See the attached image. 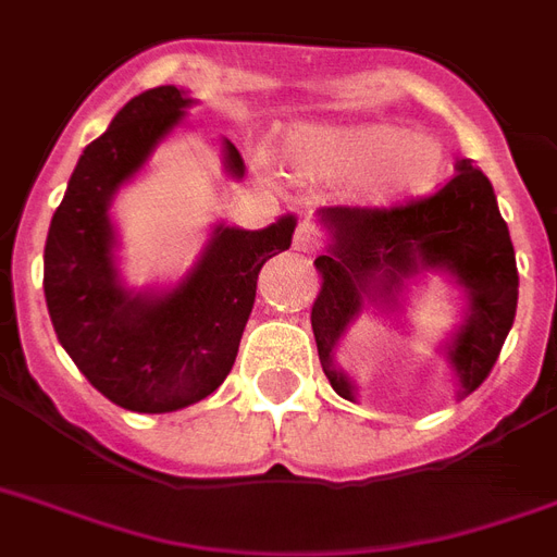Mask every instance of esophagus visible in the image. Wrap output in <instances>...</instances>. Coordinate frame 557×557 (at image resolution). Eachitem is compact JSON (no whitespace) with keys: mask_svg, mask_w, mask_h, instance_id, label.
I'll return each mask as SVG.
<instances>
[{"mask_svg":"<svg viewBox=\"0 0 557 557\" xmlns=\"http://www.w3.org/2000/svg\"><path fill=\"white\" fill-rule=\"evenodd\" d=\"M314 245H318V234H314L312 222H309V219H304V222H300L295 231V251L309 253V251H314Z\"/></svg>","mask_w":557,"mask_h":557,"instance_id":"34e87169","label":"esophagus"}]
</instances>
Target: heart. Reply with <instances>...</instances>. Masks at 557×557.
<instances>
[{
  "instance_id": "obj_1",
  "label": "heart",
  "mask_w": 557,
  "mask_h": 557,
  "mask_svg": "<svg viewBox=\"0 0 557 557\" xmlns=\"http://www.w3.org/2000/svg\"><path fill=\"white\" fill-rule=\"evenodd\" d=\"M286 161L326 176L358 178L370 205L389 208L436 190L445 173V147L433 135L407 133L389 121L309 124L286 141Z\"/></svg>"
}]
</instances>
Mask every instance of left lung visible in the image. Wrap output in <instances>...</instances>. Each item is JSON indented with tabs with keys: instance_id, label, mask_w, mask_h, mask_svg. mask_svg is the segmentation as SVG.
I'll return each mask as SVG.
<instances>
[{
	"instance_id": "1",
	"label": "left lung",
	"mask_w": 557,
	"mask_h": 557,
	"mask_svg": "<svg viewBox=\"0 0 557 557\" xmlns=\"http://www.w3.org/2000/svg\"><path fill=\"white\" fill-rule=\"evenodd\" d=\"M326 251L312 306V330L332 389L356 401L358 387L338 364V344L364 309L398 314L424 274H442L466 297L462 321L442 341L457 396L474 393L492 372L518 309V262L492 182L468 159L428 199L401 208H321Z\"/></svg>"
}]
</instances>
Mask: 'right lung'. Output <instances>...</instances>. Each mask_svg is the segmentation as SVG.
<instances>
[{"mask_svg":"<svg viewBox=\"0 0 557 557\" xmlns=\"http://www.w3.org/2000/svg\"><path fill=\"white\" fill-rule=\"evenodd\" d=\"M196 100L159 86L126 103L83 150L46 239L42 288L54 332L77 370L117 407L173 413L208 398L234 367L253 309L257 277L292 245L297 216L262 231L219 222L185 277L164 288H129L117 269V234L109 216L115 193L133 182L185 124ZM231 178L243 156L222 141Z\"/></svg>","mask_w":557,"mask_h":557,"instance_id":"right-lung-1","label":"right lung"}]
</instances>
